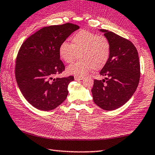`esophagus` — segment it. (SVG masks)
Listing matches in <instances>:
<instances>
[{
    "mask_svg": "<svg viewBox=\"0 0 155 155\" xmlns=\"http://www.w3.org/2000/svg\"><path fill=\"white\" fill-rule=\"evenodd\" d=\"M83 78V77L82 76H75L74 79L75 80H82Z\"/></svg>",
    "mask_w": 155,
    "mask_h": 155,
    "instance_id": "1",
    "label": "esophagus"
}]
</instances>
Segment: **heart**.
Masks as SVG:
<instances>
[{
    "mask_svg": "<svg viewBox=\"0 0 155 155\" xmlns=\"http://www.w3.org/2000/svg\"><path fill=\"white\" fill-rule=\"evenodd\" d=\"M111 45L105 36L87 30H80L72 36V44L64 42L60 47V55L64 61L71 64L79 57L77 62L70 65V74L83 75L93 69H102L109 60Z\"/></svg>",
    "mask_w": 155,
    "mask_h": 155,
    "instance_id": "b5f03b06",
    "label": "heart"
}]
</instances>
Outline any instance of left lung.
I'll use <instances>...</instances> for the list:
<instances>
[{
  "label": "left lung",
  "instance_id": "left-lung-1",
  "mask_svg": "<svg viewBox=\"0 0 155 155\" xmlns=\"http://www.w3.org/2000/svg\"><path fill=\"white\" fill-rule=\"evenodd\" d=\"M110 41L109 60L100 74L105 79L94 80L91 89L95 104L106 110H113L130 99L138 85L140 65L137 51L128 39L102 29Z\"/></svg>",
  "mask_w": 155,
  "mask_h": 155
}]
</instances>
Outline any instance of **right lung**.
Masks as SVG:
<instances>
[{"mask_svg": "<svg viewBox=\"0 0 155 155\" xmlns=\"http://www.w3.org/2000/svg\"><path fill=\"white\" fill-rule=\"evenodd\" d=\"M79 29L71 23L44 27L25 41L16 58L15 78L22 95L31 105L43 111L57 108L66 99L73 76L54 78L65 70L60 47Z\"/></svg>", "mask_w": 155, "mask_h": 155, "instance_id": "obj_1", "label": "right lung"}]
</instances>
